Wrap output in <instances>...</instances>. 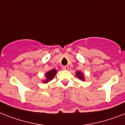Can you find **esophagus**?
Segmentation results:
<instances>
[{
  "label": "esophagus",
  "mask_w": 125,
  "mask_h": 125,
  "mask_svg": "<svg viewBox=\"0 0 125 125\" xmlns=\"http://www.w3.org/2000/svg\"><path fill=\"white\" fill-rule=\"evenodd\" d=\"M62 69L63 70H67L68 69H69V67L67 65L66 66H63L62 67Z\"/></svg>",
  "instance_id": "34e87169"
}]
</instances>
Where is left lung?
<instances>
[{
    "mask_svg": "<svg viewBox=\"0 0 125 125\" xmlns=\"http://www.w3.org/2000/svg\"><path fill=\"white\" fill-rule=\"evenodd\" d=\"M76 75L78 77H79V79H80L81 80H82V81H84V77H83V75L81 73V72H79V71L77 72H76Z\"/></svg>",
    "mask_w": 125,
    "mask_h": 125,
    "instance_id": "left-lung-1",
    "label": "left lung"
}]
</instances>
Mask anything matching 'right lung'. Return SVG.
Segmentation results:
<instances>
[{
    "label": "right lung",
    "mask_w": 125,
    "mask_h": 125,
    "mask_svg": "<svg viewBox=\"0 0 125 125\" xmlns=\"http://www.w3.org/2000/svg\"><path fill=\"white\" fill-rule=\"evenodd\" d=\"M57 71L55 69H52V70H50L45 74V77H46V80L43 81L44 83H48L49 81H52V79H53L55 77V74L56 73Z\"/></svg>",
    "instance_id": "1"
}]
</instances>
